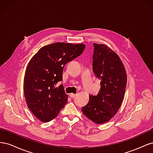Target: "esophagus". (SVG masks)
Instances as JSON below:
<instances>
[{
    "label": "esophagus",
    "instance_id": "esophagus-1",
    "mask_svg": "<svg viewBox=\"0 0 153 153\" xmlns=\"http://www.w3.org/2000/svg\"><path fill=\"white\" fill-rule=\"evenodd\" d=\"M69 96H70V98H74L76 96V94L71 93V94H70V95H69Z\"/></svg>",
    "mask_w": 153,
    "mask_h": 153
}]
</instances>
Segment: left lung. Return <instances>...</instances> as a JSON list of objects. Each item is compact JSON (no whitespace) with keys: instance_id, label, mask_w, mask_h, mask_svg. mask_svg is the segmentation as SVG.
<instances>
[{"instance_id":"1","label":"left lung","mask_w":153,"mask_h":153,"mask_svg":"<svg viewBox=\"0 0 153 153\" xmlns=\"http://www.w3.org/2000/svg\"><path fill=\"white\" fill-rule=\"evenodd\" d=\"M92 71L100 80L98 94L89 95V101L82 111L96 124L108 122L116 114L124 100L127 75L121 59L103 44L93 43Z\"/></svg>"}]
</instances>
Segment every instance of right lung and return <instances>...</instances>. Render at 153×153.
Wrapping results in <instances>:
<instances>
[{
	"label": "right lung",
	"mask_w": 153,
	"mask_h": 153,
	"mask_svg": "<svg viewBox=\"0 0 153 153\" xmlns=\"http://www.w3.org/2000/svg\"><path fill=\"white\" fill-rule=\"evenodd\" d=\"M85 45L55 43L41 48L27 65L24 82L27 105L42 122L52 121L67 103L62 84L64 66L84 52Z\"/></svg>",
	"instance_id": "add662e5"
}]
</instances>
